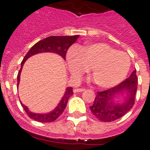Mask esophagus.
Instances as JSON below:
<instances>
[{"label":"esophagus","instance_id":"obj_1","mask_svg":"<svg viewBox=\"0 0 150 150\" xmlns=\"http://www.w3.org/2000/svg\"><path fill=\"white\" fill-rule=\"evenodd\" d=\"M85 90H86V89L80 88V89H74V92H75V93H81V92H84Z\"/></svg>","mask_w":150,"mask_h":150}]
</instances>
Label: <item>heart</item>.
Instances as JSON below:
<instances>
[{
    "label": "heart",
    "instance_id": "1",
    "mask_svg": "<svg viewBox=\"0 0 150 150\" xmlns=\"http://www.w3.org/2000/svg\"><path fill=\"white\" fill-rule=\"evenodd\" d=\"M66 60L73 78L79 79L91 69L94 82L102 88H111L122 82L130 68L128 54L107 43H94L82 47H71Z\"/></svg>",
    "mask_w": 150,
    "mask_h": 150
}]
</instances>
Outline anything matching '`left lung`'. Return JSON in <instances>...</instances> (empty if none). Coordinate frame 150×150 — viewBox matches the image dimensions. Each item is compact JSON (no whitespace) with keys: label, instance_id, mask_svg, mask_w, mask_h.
Listing matches in <instances>:
<instances>
[{"label":"left lung","instance_id":"left-lung-1","mask_svg":"<svg viewBox=\"0 0 150 150\" xmlns=\"http://www.w3.org/2000/svg\"><path fill=\"white\" fill-rule=\"evenodd\" d=\"M138 78L136 70L130 77L126 79L116 86L107 90L97 92L93 106L89 107L90 110L96 118L103 122H110L121 118L128 113L134 106L135 94L138 88ZM126 92V99L123 103H116L114 97L119 93Z\"/></svg>","mask_w":150,"mask_h":150}]
</instances>
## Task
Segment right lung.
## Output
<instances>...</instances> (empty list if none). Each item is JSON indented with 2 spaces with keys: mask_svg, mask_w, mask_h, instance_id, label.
Returning <instances> with one entry per match:
<instances>
[{
  "mask_svg": "<svg viewBox=\"0 0 150 150\" xmlns=\"http://www.w3.org/2000/svg\"><path fill=\"white\" fill-rule=\"evenodd\" d=\"M79 35L77 36H52L47 37L46 39H43L42 40L39 41L38 43L34 44L31 47V49L29 50L26 55L24 57V58L22 60L21 63V68H20L18 74L17 79H18V86L20 81V73L22 69V66L24 64L25 61L27 59L30 57L34 54H39V53H43V52H51V53H55V54H59L64 59L66 57V53L68 51V48L72 45L73 43H75V41L77 40L79 38ZM73 93L72 87H68L66 89V92L64 95L63 98L61 99V102L59 103L57 107L53 110V111L47 113V114H36L33 112L29 111L28 107L25 106L21 103L23 109L27 114V115L32 118L33 120H35L36 121L41 122V123H47V122H52L54 121L65 109L68 101L71 96H72Z\"/></svg>",
  "mask_w": 150,
  "mask_h": 150,
  "instance_id": "right-lung-1",
  "label": "right lung"
}]
</instances>
